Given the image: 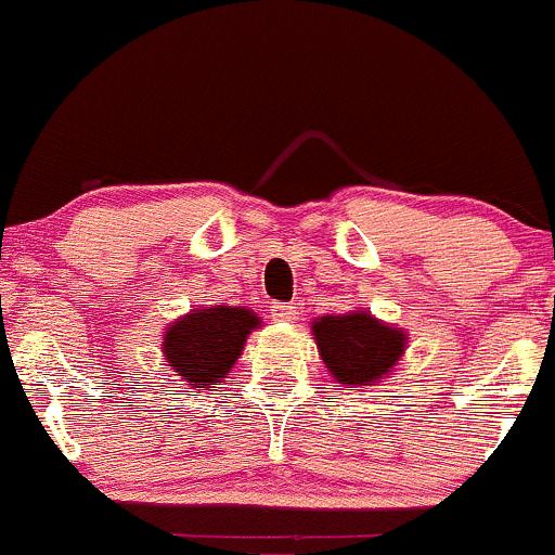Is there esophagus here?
<instances>
[{"label":"esophagus","mask_w":555,"mask_h":555,"mask_svg":"<svg viewBox=\"0 0 555 555\" xmlns=\"http://www.w3.org/2000/svg\"><path fill=\"white\" fill-rule=\"evenodd\" d=\"M272 318H275V320H296V318H299V307L291 305V301H275V305H272Z\"/></svg>","instance_id":"34e87169"}]
</instances>
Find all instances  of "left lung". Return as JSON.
I'll list each match as a JSON object with an SVG mask.
<instances>
[{
  "instance_id": "8db88e82",
  "label": "left lung",
  "mask_w": 555,
  "mask_h": 555,
  "mask_svg": "<svg viewBox=\"0 0 555 555\" xmlns=\"http://www.w3.org/2000/svg\"><path fill=\"white\" fill-rule=\"evenodd\" d=\"M320 358L339 385H369L390 374L403 356L405 334L369 312L325 315L312 323Z\"/></svg>"
}]
</instances>
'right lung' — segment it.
I'll return each instance as SVG.
<instances>
[{"mask_svg":"<svg viewBox=\"0 0 555 555\" xmlns=\"http://www.w3.org/2000/svg\"><path fill=\"white\" fill-rule=\"evenodd\" d=\"M256 325L259 318L245 307L194 310L165 331V361L192 385L219 382L232 371Z\"/></svg>","mask_w":555,"mask_h":555,"instance_id":"1","label":"right lung"}]
</instances>
